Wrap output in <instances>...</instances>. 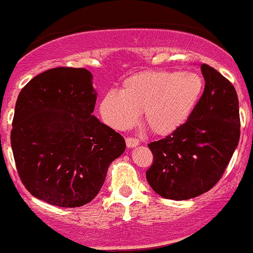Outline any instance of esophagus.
<instances>
[{
  "instance_id": "1",
  "label": "esophagus",
  "mask_w": 253,
  "mask_h": 253,
  "mask_svg": "<svg viewBox=\"0 0 253 253\" xmlns=\"http://www.w3.org/2000/svg\"><path fill=\"white\" fill-rule=\"evenodd\" d=\"M126 146L130 147V149H131V147H135V146H137V145H139V140L135 139V137H126Z\"/></svg>"
}]
</instances>
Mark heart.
<instances>
[{
	"label": "heart",
	"mask_w": 253,
	"mask_h": 253,
	"mask_svg": "<svg viewBox=\"0 0 253 253\" xmlns=\"http://www.w3.org/2000/svg\"><path fill=\"white\" fill-rule=\"evenodd\" d=\"M204 92V80L194 71H144L127 77L121 93L102 97L103 121L117 130L130 129L142 112L145 126L156 135L178 129L193 114Z\"/></svg>",
	"instance_id": "obj_1"
}]
</instances>
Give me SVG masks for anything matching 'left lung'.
Masks as SVG:
<instances>
[{
	"instance_id": "1",
	"label": "left lung",
	"mask_w": 253,
	"mask_h": 253,
	"mask_svg": "<svg viewBox=\"0 0 253 253\" xmlns=\"http://www.w3.org/2000/svg\"><path fill=\"white\" fill-rule=\"evenodd\" d=\"M203 96L193 114L166 137L149 144L151 188L166 199L186 201L211 191L229 165L240 139L239 98L231 82L207 64Z\"/></svg>"
}]
</instances>
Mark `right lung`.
Here are the masks:
<instances>
[{"label":"right lung","instance_id":"right-lung-1","mask_svg":"<svg viewBox=\"0 0 253 253\" xmlns=\"http://www.w3.org/2000/svg\"><path fill=\"white\" fill-rule=\"evenodd\" d=\"M96 99L91 72L81 67L50 69L19 92L11 146L19 178L32 196L76 208L101 191L126 140L92 116Z\"/></svg>","mask_w":253,"mask_h":253}]
</instances>
